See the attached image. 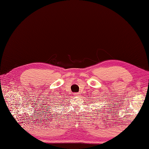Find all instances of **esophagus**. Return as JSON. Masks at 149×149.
Instances as JSON below:
<instances>
[{"instance_id":"34e87169","label":"esophagus","mask_w":149,"mask_h":149,"mask_svg":"<svg viewBox=\"0 0 149 149\" xmlns=\"http://www.w3.org/2000/svg\"><path fill=\"white\" fill-rule=\"evenodd\" d=\"M74 95L75 96L77 97V96H79V95H80V93H75Z\"/></svg>"}]
</instances>
